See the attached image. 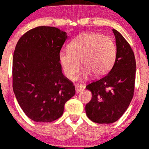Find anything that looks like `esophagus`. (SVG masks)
Returning <instances> with one entry per match:
<instances>
[{"label": "esophagus", "mask_w": 149, "mask_h": 149, "mask_svg": "<svg viewBox=\"0 0 149 149\" xmlns=\"http://www.w3.org/2000/svg\"><path fill=\"white\" fill-rule=\"evenodd\" d=\"M75 87H76V92L78 93V92H81V91H82L83 89H84L85 86H84V85L76 84L75 85Z\"/></svg>", "instance_id": "esophagus-1"}]
</instances>
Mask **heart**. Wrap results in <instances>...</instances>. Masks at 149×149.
<instances>
[{
  "label": "heart",
  "mask_w": 149,
  "mask_h": 149,
  "mask_svg": "<svg viewBox=\"0 0 149 149\" xmlns=\"http://www.w3.org/2000/svg\"><path fill=\"white\" fill-rule=\"evenodd\" d=\"M116 46L111 37L93 32L76 36L68 46V49L59 54L60 64L68 79L76 78L80 69V61L84 77L92 75L100 77L107 74L114 65Z\"/></svg>",
  "instance_id": "obj_1"
}]
</instances>
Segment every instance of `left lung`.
<instances>
[{
    "label": "left lung",
    "mask_w": 149,
    "mask_h": 149,
    "mask_svg": "<svg viewBox=\"0 0 149 149\" xmlns=\"http://www.w3.org/2000/svg\"><path fill=\"white\" fill-rule=\"evenodd\" d=\"M116 58L108 75L86 86L92 99L85 107L88 118L98 124L116 122L127 109L134 95L136 72L135 55L129 43L117 30Z\"/></svg>",
    "instance_id": "left-lung-1"
}]
</instances>
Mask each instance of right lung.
<instances>
[{
  "label": "right lung",
  "instance_id": "1",
  "mask_svg": "<svg viewBox=\"0 0 149 149\" xmlns=\"http://www.w3.org/2000/svg\"><path fill=\"white\" fill-rule=\"evenodd\" d=\"M67 33L38 26L19 39L12 62V85L26 116L37 122H52L63 115L75 86L62 73L59 54Z\"/></svg>",
  "mask_w": 149,
  "mask_h": 149
}]
</instances>
